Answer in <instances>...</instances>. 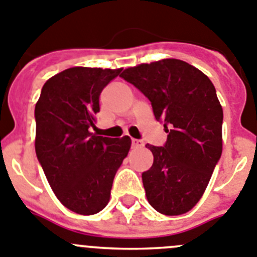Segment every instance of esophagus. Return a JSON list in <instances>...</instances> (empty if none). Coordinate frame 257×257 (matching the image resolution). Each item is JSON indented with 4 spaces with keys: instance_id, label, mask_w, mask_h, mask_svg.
Wrapping results in <instances>:
<instances>
[{
    "instance_id": "1",
    "label": "esophagus",
    "mask_w": 257,
    "mask_h": 257,
    "mask_svg": "<svg viewBox=\"0 0 257 257\" xmlns=\"http://www.w3.org/2000/svg\"><path fill=\"white\" fill-rule=\"evenodd\" d=\"M132 146H133L134 149H138V147H142L143 142L140 140H134V138H132Z\"/></svg>"
}]
</instances>
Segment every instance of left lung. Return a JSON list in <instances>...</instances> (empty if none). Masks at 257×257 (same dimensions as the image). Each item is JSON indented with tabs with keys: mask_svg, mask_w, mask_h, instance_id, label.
I'll return each instance as SVG.
<instances>
[{
	"mask_svg": "<svg viewBox=\"0 0 257 257\" xmlns=\"http://www.w3.org/2000/svg\"><path fill=\"white\" fill-rule=\"evenodd\" d=\"M120 77L151 101L168 133L164 147L146 145L154 155L142 174L147 201L160 214H186L205 193L223 151V107L214 84L178 59L140 64Z\"/></svg>",
	"mask_w": 257,
	"mask_h": 257,
	"instance_id": "8db88e82",
	"label": "left lung"
}]
</instances>
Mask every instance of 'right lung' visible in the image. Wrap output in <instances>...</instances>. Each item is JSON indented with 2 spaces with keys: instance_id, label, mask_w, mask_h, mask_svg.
<instances>
[{
  "instance_id": "add662e5",
  "label": "right lung",
  "mask_w": 257,
  "mask_h": 257,
  "mask_svg": "<svg viewBox=\"0 0 257 257\" xmlns=\"http://www.w3.org/2000/svg\"><path fill=\"white\" fill-rule=\"evenodd\" d=\"M121 69L74 66L43 85L36 103V154L60 202L80 215L105 209L117 169L131 150L128 136L91 133L100 94Z\"/></svg>"
}]
</instances>
